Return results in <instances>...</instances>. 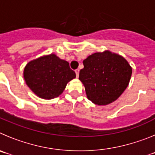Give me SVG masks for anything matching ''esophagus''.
<instances>
[{
	"label": "esophagus",
	"mask_w": 155,
	"mask_h": 155,
	"mask_svg": "<svg viewBox=\"0 0 155 155\" xmlns=\"http://www.w3.org/2000/svg\"><path fill=\"white\" fill-rule=\"evenodd\" d=\"M75 73H76L77 78H78V76H79V69L75 70Z\"/></svg>",
	"instance_id": "esophagus-1"
}]
</instances>
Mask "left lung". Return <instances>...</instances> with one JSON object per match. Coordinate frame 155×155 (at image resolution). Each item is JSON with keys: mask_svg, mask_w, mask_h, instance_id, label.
I'll return each mask as SVG.
<instances>
[{"mask_svg": "<svg viewBox=\"0 0 155 155\" xmlns=\"http://www.w3.org/2000/svg\"><path fill=\"white\" fill-rule=\"evenodd\" d=\"M83 64L79 80L84 85L87 98L98 105L117 99L128 86L132 74V68L125 59L109 51L93 53Z\"/></svg>", "mask_w": 155, "mask_h": 155, "instance_id": "obj_1", "label": "left lung"}]
</instances>
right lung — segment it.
I'll list each match as a JSON object with an SVG mask.
<instances>
[{
	"label": "right lung",
	"instance_id": "1",
	"mask_svg": "<svg viewBox=\"0 0 155 155\" xmlns=\"http://www.w3.org/2000/svg\"><path fill=\"white\" fill-rule=\"evenodd\" d=\"M75 77V72L70 68L69 63L55 54L30 61L24 70L27 85L36 95L44 99L58 97L68 82Z\"/></svg>",
	"mask_w": 155,
	"mask_h": 155
}]
</instances>
